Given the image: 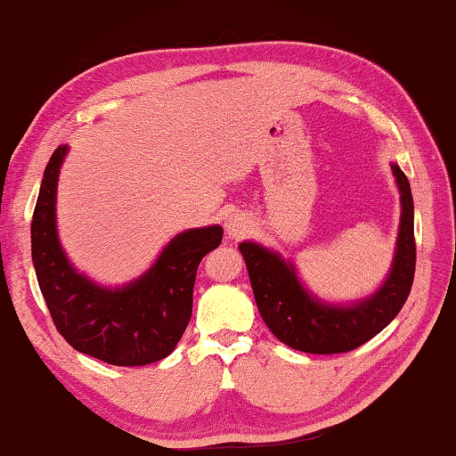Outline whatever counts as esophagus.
Masks as SVG:
<instances>
[{"label": "esophagus", "instance_id": "34e87169", "mask_svg": "<svg viewBox=\"0 0 456 456\" xmlns=\"http://www.w3.org/2000/svg\"><path fill=\"white\" fill-rule=\"evenodd\" d=\"M249 219L245 217L243 213H233L229 215V219L225 223V229H227V235L229 239H241L243 235H247V231H249Z\"/></svg>", "mask_w": 456, "mask_h": 456}]
</instances>
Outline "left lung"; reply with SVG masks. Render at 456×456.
<instances>
[{
	"label": "left lung",
	"instance_id": "8db88e82",
	"mask_svg": "<svg viewBox=\"0 0 456 456\" xmlns=\"http://www.w3.org/2000/svg\"><path fill=\"white\" fill-rule=\"evenodd\" d=\"M390 167L403 205L396 253L388 277L370 297L350 305L322 302L304 288L291 261L259 243H239L261 318L273 336L289 348L307 354L356 350L380 334L403 310L416 267L414 203L406 175L398 165Z\"/></svg>",
	"mask_w": 456,
	"mask_h": 456
}]
</instances>
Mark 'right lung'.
Segmentation results:
<instances>
[{
    "label": "right lung",
    "instance_id": "1",
    "mask_svg": "<svg viewBox=\"0 0 456 456\" xmlns=\"http://www.w3.org/2000/svg\"><path fill=\"white\" fill-rule=\"evenodd\" d=\"M68 146L44 171L32 219V261L53 326L74 350L114 366H146L167 358L192 314L197 267L223 239L219 225L173 237L149 272L122 288H104L78 273L56 227V191Z\"/></svg>",
    "mask_w": 456,
    "mask_h": 456
}]
</instances>
